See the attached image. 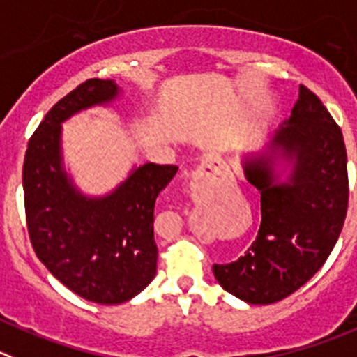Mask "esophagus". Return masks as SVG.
Instances as JSON below:
<instances>
[{
  "instance_id": "1",
  "label": "esophagus",
  "mask_w": 357,
  "mask_h": 357,
  "mask_svg": "<svg viewBox=\"0 0 357 357\" xmlns=\"http://www.w3.org/2000/svg\"><path fill=\"white\" fill-rule=\"evenodd\" d=\"M199 169H201L202 172H206V171L215 172L216 171V165H215V162H213V160H204V162H202L201 165H199Z\"/></svg>"
}]
</instances>
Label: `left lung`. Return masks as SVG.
Segmentation results:
<instances>
[{
	"instance_id": "obj_1",
	"label": "left lung",
	"mask_w": 357,
	"mask_h": 357,
	"mask_svg": "<svg viewBox=\"0 0 357 357\" xmlns=\"http://www.w3.org/2000/svg\"><path fill=\"white\" fill-rule=\"evenodd\" d=\"M291 159L287 182L274 174L278 153ZM261 192V227L243 257L215 264L218 284L250 305H271L305 285L329 257L349 204L347 151L342 130L321 98L299 86L291 118L276 130L271 153L245 162Z\"/></svg>"
}]
</instances>
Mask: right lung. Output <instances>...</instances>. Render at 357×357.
Instances as JSON below:
<instances>
[{"instance_id":"right-lung-1","label":"right lung","mask_w":357,"mask_h":357,"mask_svg":"<svg viewBox=\"0 0 357 357\" xmlns=\"http://www.w3.org/2000/svg\"><path fill=\"white\" fill-rule=\"evenodd\" d=\"M119 95L114 81L88 79L45 114L22 167L26 224L36 257L65 287L88 301L119 305L156 273L155 202L178 172L144 163L105 197H86L63 169L61 123Z\"/></svg>"}]
</instances>
